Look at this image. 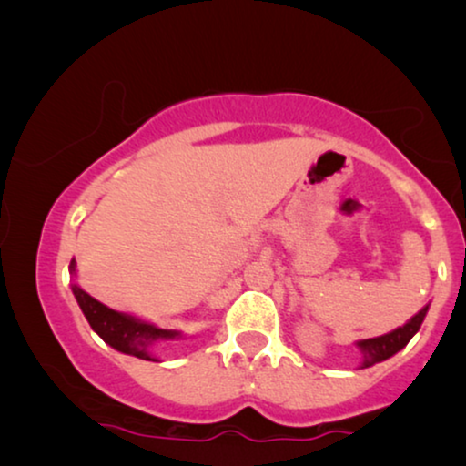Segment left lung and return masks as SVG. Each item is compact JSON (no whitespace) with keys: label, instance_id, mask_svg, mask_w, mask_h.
<instances>
[{"label":"left lung","instance_id":"left-lung-1","mask_svg":"<svg viewBox=\"0 0 466 466\" xmlns=\"http://www.w3.org/2000/svg\"><path fill=\"white\" fill-rule=\"evenodd\" d=\"M426 311H429V305H424V308L420 309L410 322L403 324V327L394 329L392 333L381 335V337H373V339H362V341L356 343V346L360 348V354H362L360 369L373 367L375 362L390 359L392 354H397L399 350H403L407 343H410L411 337L418 333V329L422 327Z\"/></svg>","mask_w":466,"mask_h":466}]
</instances>
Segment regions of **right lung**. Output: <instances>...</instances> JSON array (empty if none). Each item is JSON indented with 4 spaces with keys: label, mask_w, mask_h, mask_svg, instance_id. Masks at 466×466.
<instances>
[{
    "label": "right lung",
    "mask_w": 466,
    "mask_h": 466,
    "mask_svg": "<svg viewBox=\"0 0 466 466\" xmlns=\"http://www.w3.org/2000/svg\"><path fill=\"white\" fill-rule=\"evenodd\" d=\"M69 271H76V260L69 263ZM72 292L78 301L82 314L86 316L91 329L97 333L101 339H104L107 346L123 354L137 356L142 360H157L152 352H155L157 346H161L163 341L176 339V330H165L157 329L155 324L142 322L137 318L120 314L116 309L106 308L104 303H99L97 299H93L88 292L80 289L78 284L72 286Z\"/></svg>",
    "instance_id": "add662e5"
}]
</instances>
